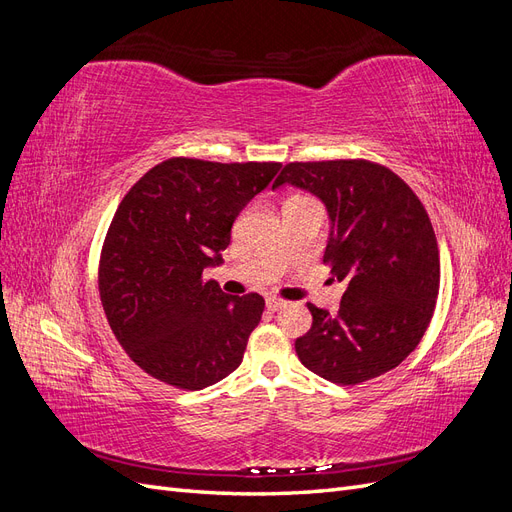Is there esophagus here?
I'll return each mask as SVG.
<instances>
[{
  "label": "esophagus",
  "instance_id": "1",
  "mask_svg": "<svg viewBox=\"0 0 512 512\" xmlns=\"http://www.w3.org/2000/svg\"><path fill=\"white\" fill-rule=\"evenodd\" d=\"M286 307V301L275 299V297H267V309L269 312H280V309Z\"/></svg>",
  "mask_w": 512,
  "mask_h": 512
}]
</instances>
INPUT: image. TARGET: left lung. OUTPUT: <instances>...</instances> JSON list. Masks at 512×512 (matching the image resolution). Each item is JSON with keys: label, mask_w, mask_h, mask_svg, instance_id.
Segmentation results:
<instances>
[{"label": "left lung", "mask_w": 512, "mask_h": 512, "mask_svg": "<svg viewBox=\"0 0 512 512\" xmlns=\"http://www.w3.org/2000/svg\"><path fill=\"white\" fill-rule=\"evenodd\" d=\"M286 183L327 207L324 260L346 282L337 314L307 303L312 329L294 342L299 361L337 384L397 367L425 335L440 288L438 241L421 200L367 160L292 162L273 190Z\"/></svg>", "instance_id": "obj_1"}]
</instances>
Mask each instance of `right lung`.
<instances>
[{
	"instance_id": "obj_1",
	"label": "right lung",
	"mask_w": 512,
	"mask_h": 512,
	"mask_svg": "<svg viewBox=\"0 0 512 512\" xmlns=\"http://www.w3.org/2000/svg\"><path fill=\"white\" fill-rule=\"evenodd\" d=\"M282 164L170 158L117 207L100 256V299L130 359L177 389L235 371L260 322V294L230 297L203 271L222 262L230 228Z\"/></svg>"
}]
</instances>
